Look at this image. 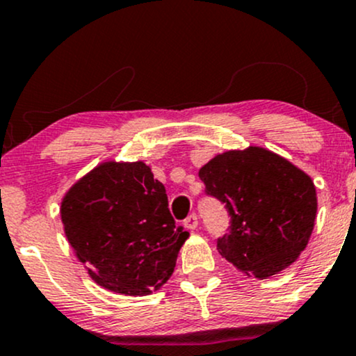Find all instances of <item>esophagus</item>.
Here are the masks:
<instances>
[{"label":"esophagus","instance_id":"34e87169","mask_svg":"<svg viewBox=\"0 0 356 356\" xmlns=\"http://www.w3.org/2000/svg\"><path fill=\"white\" fill-rule=\"evenodd\" d=\"M197 224H199V220H197V216H195V214H191L189 218L184 220V226H186L187 229H195V227H197Z\"/></svg>","mask_w":356,"mask_h":356}]
</instances>
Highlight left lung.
I'll return each instance as SVG.
<instances>
[{"label":"left lung","mask_w":356,"mask_h":356,"mask_svg":"<svg viewBox=\"0 0 356 356\" xmlns=\"http://www.w3.org/2000/svg\"><path fill=\"white\" fill-rule=\"evenodd\" d=\"M207 194L226 204L229 234L220 256L246 276L268 280L300 257L316 219V187L300 167L264 147L226 150L199 169Z\"/></svg>","instance_id":"1"}]
</instances>
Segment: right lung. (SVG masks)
Masks as SVG:
<instances>
[{"instance_id":"1","label":"right lung","mask_w":356,"mask_h":356,"mask_svg":"<svg viewBox=\"0 0 356 356\" xmlns=\"http://www.w3.org/2000/svg\"><path fill=\"white\" fill-rule=\"evenodd\" d=\"M60 218L88 276L117 295L147 296L172 276L189 232L142 161H104L65 192Z\"/></svg>"}]
</instances>
